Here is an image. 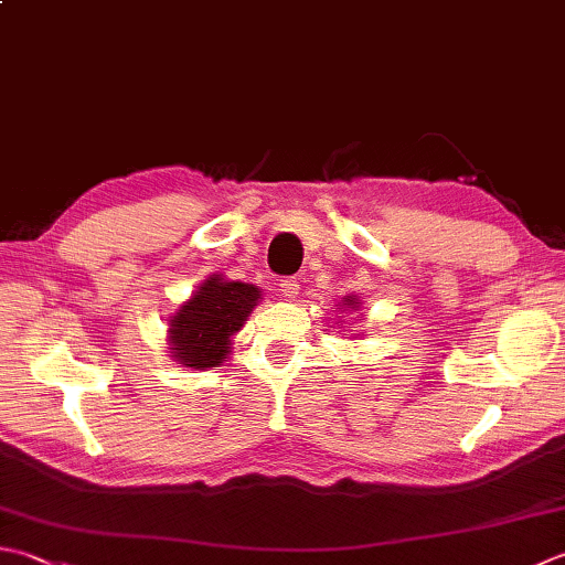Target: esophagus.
Masks as SVG:
<instances>
[{
    "label": "esophagus",
    "instance_id": "34e87169",
    "mask_svg": "<svg viewBox=\"0 0 565 565\" xmlns=\"http://www.w3.org/2000/svg\"><path fill=\"white\" fill-rule=\"evenodd\" d=\"M281 294L286 296V298H296L298 296V289H301V284H298L296 279H294V276H286V279H281Z\"/></svg>",
    "mask_w": 565,
    "mask_h": 565
}]
</instances>
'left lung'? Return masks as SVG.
Listing matches in <instances>:
<instances>
[{"label":"left lung","instance_id":"left-lung-1","mask_svg":"<svg viewBox=\"0 0 565 565\" xmlns=\"http://www.w3.org/2000/svg\"><path fill=\"white\" fill-rule=\"evenodd\" d=\"M342 306H345V308H352V311H360V301H358V298H352V296H348L345 301H342Z\"/></svg>","mask_w":565,"mask_h":565}]
</instances>
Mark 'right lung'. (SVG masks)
Returning a JSON list of instances; mask_svg holds the SVG:
<instances>
[{"label":"right lung","instance_id":"right-lung-1","mask_svg":"<svg viewBox=\"0 0 565 565\" xmlns=\"http://www.w3.org/2000/svg\"><path fill=\"white\" fill-rule=\"evenodd\" d=\"M262 291L254 284L207 276L169 320L171 358L183 367H220L230 355L232 335L242 330Z\"/></svg>","mask_w":565,"mask_h":565}]
</instances>
